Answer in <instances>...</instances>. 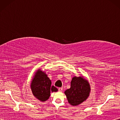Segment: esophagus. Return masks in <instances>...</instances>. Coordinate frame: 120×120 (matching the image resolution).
I'll return each mask as SVG.
<instances>
[{
    "label": "esophagus",
    "instance_id": "esophagus-1",
    "mask_svg": "<svg viewBox=\"0 0 120 120\" xmlns=\"http://www.w3.org/2000/svg\"><path fill=\"white\" fill-rule=\"evenodd\" d=\"M59 91L60 92H62L63 90V88L62 87H61V88H59Z\"/></svg>",
    "mask_w": 120,
    "mask_h": 120
}]
</instances>
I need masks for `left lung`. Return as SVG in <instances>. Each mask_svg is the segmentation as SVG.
Wrapping results in <instances>:
<instances>
[{
    "label": "left lung",
    "mask_w": 120,
    "mask_h": 120,
    "mask_svg": "<svg viewBox=\"0 0 120 120\" xmlns=\"http://www.w3.org/2000/svg\"><path fill=\"white\" fill-rule=\"evenodd\" d=\"M90 91V87L88 81L81 77L75 76L71 81V88L64 93L68 103L71 105L76 106L88 98Z\"/></svg>",
    "instance_id": "left-lung-1"
}]
</instances>
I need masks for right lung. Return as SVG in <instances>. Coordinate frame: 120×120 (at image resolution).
I'll list each match as a JSON object with an SVG mask.
<instances>
[{
    "label": "right lung",
    "mask_w": 120,
    "mask_h": 120,
    "mask_svg": "<svg viewBox=\"0 0 120 120\" xmlns=\"http://www.w3.org/2000/svg\"><path fill=\"white\" fill-rule=\"evenodd\" d=\"M31 89L34 95L40 101H44L50 96V92H57L58 89L52 86V81L45 73L38 70L32 80Z\"/></svg>",
    "instance_id": "add662e5"
}]
</instances>
